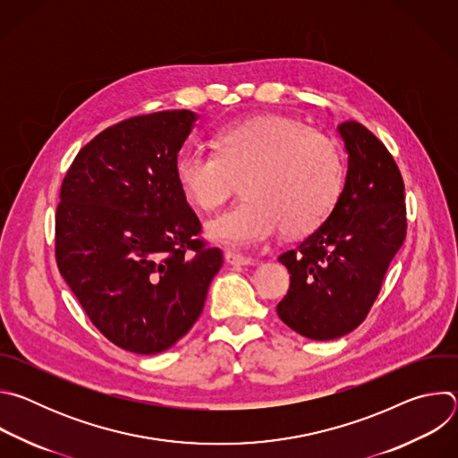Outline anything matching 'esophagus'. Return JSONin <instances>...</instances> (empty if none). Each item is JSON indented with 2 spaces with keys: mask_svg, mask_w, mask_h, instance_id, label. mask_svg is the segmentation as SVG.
<instances>
[{
  "mask_svg": "<svg viewBox=\"0 0 458 458\" xmlns=\"http://www.w3.org/2000/svg\"><path fill=\"white\" fill-rule=\"evenodd\" d=\"M225 260L232 267H251V265H255V259L241 255V253H233V251H225Z\"/></svg>",
  "mask_w": 458,
  "mask_h": 458,
  "instance_id": "34e87169",
  "label": "esophagus"
}]
</instances>
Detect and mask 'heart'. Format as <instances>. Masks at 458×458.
<instances>
[{"instance_id":"1","label":"heart","mask_w":458,"mask_h":458,"mask_svg":"<svg viewBox=\"0 0 458 458\" xmlns=\"http://www.w3.org/2000/svg\"><path fill=\"white\" fill-rule=\"evenodd\" d=\"M175 179L201 212L223 207L241 181L244 199L205 232L217 244L242 250L268 241L279 226L290 237L315 232L341 198L344 168L330 138L295 119L267 115L219 126L214 152H181Z\"/></svg>"}]
</instances>
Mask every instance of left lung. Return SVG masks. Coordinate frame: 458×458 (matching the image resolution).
I'll list each match as a JSON object with an SVG mask.
<instances>
[{
    "instance_id": "1",
    "label": "left lung",
    "mask_w": 458,
    "mask_h": 458,
    "mask_svg": "<svg viewBox=\"0 0 458 458\" xmlns=\"http://www.w3.org/2000/svg\"><path fill=\"white\" fill-rule=\"evenodd\" d=\"M337 132L348 154L341 198L311 235L279 255L290 290L277 315L311 341L357 328L406 237L404 182L394 157L360 123L346 121Z\"/></svg>"
}]
</instances>
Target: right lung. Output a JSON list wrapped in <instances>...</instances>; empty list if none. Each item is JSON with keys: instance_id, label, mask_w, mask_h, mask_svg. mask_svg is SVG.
<instances>
[{"instance_id": "right-lung-1", "label": "right lung", "mask_w": 458, "mask_h": 458, "mask_svg": "<svg viewBox=\"0 0 458 458\" xmlns=\"http://www.w3.org/2000/svg\"><path fill=\"white\" fill-rule=\"evenodd\" d=\"M199 115L166 110L121 121L76 156L55 212V260L96 328L154 355L199 318L223 267L177 179L179 150Z\"/></svg>"}]
</instances>
